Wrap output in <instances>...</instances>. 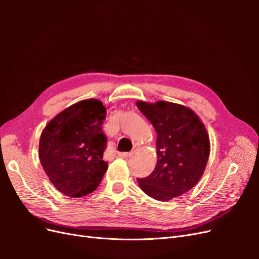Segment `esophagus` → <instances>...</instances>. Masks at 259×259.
I'll return each instance as SVG.
<instances>
[{
	"label": "esophagus",
	"instance_id": "obj_1",
	"mask_svg": "<svg viewBox=\"0 0 259 259\" xmlns=\"http://www.w3.org/2000/svg\"><path fill=\"white\" fill-rule=\"evenodd\" d=\"M131 155H132L131 152H121V153H119L120 158H130Z\"/></svg>",
	"mask_w": 259,
	"mask_h": 259
}]
</instances>
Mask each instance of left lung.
<instances>
[{
    "instance_id": "8db88e82",
    "label": "left lung",
    "mask_w": 259,
    "mask_h": 259,
    "mask_svg": "<svg viewBox=\"0 0 259 259\" xmlns=\"http://www.w3.org/2000/svg\"><path fill=\"white\" fill-rule=\"evenodd\" d=\"M136 105L156 132L158 161L146 178H137L138 185L149 197L169 201L199 183L209 158L210 143L204 123L192 109L169 101Z\"/></svg>"
}]
</instances>
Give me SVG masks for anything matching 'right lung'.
I'll return each mask as SVG.
<instances>
[{
  "label": "right lung",
  "mask_w": 259,
  "mask_h": 259,
  "mask_svg": "<svg viewBox=\"0 0 259 259\" xmlns=\"http://www.w3.org/2000/svg\"><path fill=\"white\" fill-rule=\"evenodd\" d=\"M107 109L98 99L81 100L55 115L42 131L38 158L51 183L67 197L92 193L106 173L107 138L101 125Z\"/></svg>",
  "instance_id": "add662e5"
}]
</instances>
